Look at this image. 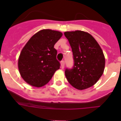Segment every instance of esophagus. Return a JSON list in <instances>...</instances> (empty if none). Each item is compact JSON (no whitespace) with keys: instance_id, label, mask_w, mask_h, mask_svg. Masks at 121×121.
<instances>
[{"instance_id":"esophagus-1","label":"esophagus","mask_w":121,"mask_h":121,"mask_svg":"<svg viewBox=\"0 0 121 121\" xmlns=\"http://www.w3.org/2000/svg\"><path fill=\"white\" fill-rule=\"evenodd\" d=\"M65 67V61H61V68L63 69Z\"/></svg>"}]
</instances>
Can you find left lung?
<instances>
[{"label": "left lung", "instance_id": "left-lung-1", "mask_svg": "<svg viewBox=\"0 0 121 121\" xmlns=\"http://www.w3.org/2000/svg\"><path fill=\"white\" fill-rule=\"evenodd\" d=\"M73 54L74 65L66 69L65 74L72 86L83 90L93 86L104 73L105 58L96 40L87 32H65Z\"/></svg>", "mask_w": 121, "mask_h": 121}]
</instances>
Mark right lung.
<instances>
[{
    "mask_svg": "<svg viewBox=\"0 0 121 121\" xmlns=\"http://www.w3.org/2000/svg\"><path fill=\"white\" fill-rule=\"evenodd\" d=\"M61 36V32L44 29L34 35L25 45L20 54L18 67L26 83L37 87L43 86L60 69L54 47Z\"/></svg>",
    "mask_w": 121,
    "mask_h": 121,
    "instance_id": "right-lung-1",
    "label": "right lung"
}]
</instances>
